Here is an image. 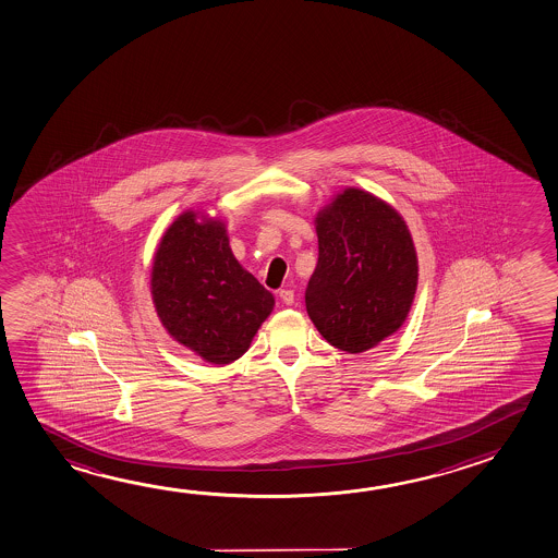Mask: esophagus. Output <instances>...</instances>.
<instances>
[{"label":"esophagus","mask_w":558,"mask_h":558,"mask_svg":"<svg viewBox=\"0 0 558 558\" xmlns=\"http://www.w3.org/2000/svg\"><path fill=\"white\" fill-rule=\"evenodd\" d=\"M279 299H281L284 304H293L294 293L291 289H281V291H279Z\"/></svg>","instance_id":"1"}]
</instances>
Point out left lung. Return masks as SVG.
Segmentation results:
<instances>
[{"label":"left lung","instance_id":"1","mask_svg":"<svg viewBox=\"0 0 558 558\" xmlns=\"http://www.w3.org/2000/svg\"><path fill=\"white\" fill-rule=\"evenodd\" d=\"M318 264L304 301L333 348L363 353L407 320L417 287L404 218L367 191L345 190L316 215Z\"/></svg>","mask_w":558,"mask_h":558}]
</instances>
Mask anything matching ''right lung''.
I'll list each match as a JSON object with an SVG mask.
<instances>
[{"label": "right lung", "instance_id": "obj_1", "mask_svg": "<svg viewBox=\"0 0 558 558\" xmlns=\"http://www.w3.org/2000/svg\"><path fill=\"white\" fill-rule=\"evenodd\" d=\"M151 301L171 338L215 365L246 353L275 304L274 294L238 264L225 222L198 220L193 210L161 236Z\"/></svg>", "mask_w": 558, "mask_h": 558}]
</instances>
